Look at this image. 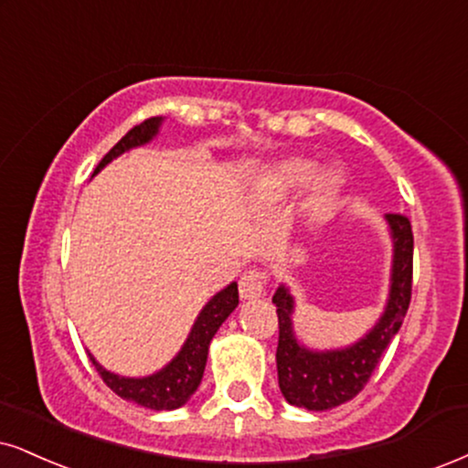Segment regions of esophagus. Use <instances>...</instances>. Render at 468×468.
Returning a JSON list of instances; mask_svg holds the SVG:
<instances>
[{
	"instance_id": "esophagus-1",
	"label": "esophagus",
	"mask_w": 468,
	"mask_h": 468,
	"mask_svg": "<svg viewBox=\"0 0 468 468\" xmlns=\"http://www.w3.org/2000/svg\"><path fill=\"white\" fill-rule=\"evenodd\" d=\"M264 288H267V275L262 271L250 269L240 275L239 292L243 299H261L264 295Z\"/></svg>"
}]
</instances>
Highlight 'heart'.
<instances>
[{"mask_svg": "<svg viewBox=\"0 0 468 468\" xmlns=\"http://www.w3.org/2000/svg\"><path fill=\"white\" fill-rule=\"evenodd\" d=\"M316 165L303 155H288L275 163L267 173V186L275 197H288L308 182V195H305V207L313 217H319L334 206L340 190V176L336 171L327 169L313 176Z\"/></svg>", "mask_w": 468, "mask_h": 468, "instance_id": "heart-1", "label": "heart"}]
</instances>
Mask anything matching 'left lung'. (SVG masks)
<instances>
[{"instance_id":"1","label":"left lung","mask_w":468,"mask_h":468,"mask_svg":"<svg viewBox=\"0 0 468 468\" xmlns=\"http://www.w3.org/2000/svg\"><path fill=\"white\" fill-rule=\"evenodd\" d=\"M390 240H393V264H390L388 299L375 325L356 343L338 349H313L297 338L295 297L284 282L273 295L278 305V382L284 399L291 406L305 410H332L340 403L354 399L365 388L378 367L384 349L399 332L412 295V225L403 215H386Z\"/></svg>"}]
</instances>
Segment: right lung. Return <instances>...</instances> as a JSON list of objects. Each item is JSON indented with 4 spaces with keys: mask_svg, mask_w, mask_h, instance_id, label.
<instances>
[{
    "mask_svg": "<svg viewBox=\"0 0 468 468\" xmlns=\"http://www.w3.org/2000/svg\"><path fill=\"white\" fill-rule=\"evenodd\" d=\"M160 125H163V117H152L134 125L111 152L103 155L93 176H97L106 165H111L114 158H119L121 154L130 152L134 147H143L149 141H154L158 136ZM236 305H239V284L232 282V284L218 291L201 308L193 327H190L186 340H184L182 349L173 356V360L166 362L160 371L145 375V378H125V375L108 371V368H103L95 360L93 354H89L90 362L100 371L108 388L112 393H117L121 399L134 401L136 406L149 408V410H176V408H182L195 395V390L199 388L201 378H204L210 340L215 338V334L223 325V321L234 313Z\"/></svg>",
    "mask_w": 468,
    "mask_h": 468,
    "instance_id": "add662e5",
    "label": "right lung"
}]
</instances>
